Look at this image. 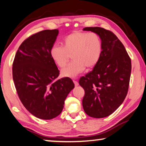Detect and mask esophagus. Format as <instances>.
Segmentation results:
<instances>
[{"label": "esophagus", "instance_id": "obj_1", "mask_svg": "<svg viewBox=\"0 0 146 146\" xmlns=\"http://www.w3.org/2000/svg\"><path fill=\"white\" fill-rule=\"evenodd\" d=\"M73 82H74V83L75 86H78L79 83H78V81H77V80H73Z\"/></svg>", "mask_w": 146, "mask_h": 146}]
</instances>
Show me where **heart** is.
I'll return each mask as SVG.
<instances>
[{
  "mask_svg": "<svg viewBox=\"0 0 146 146\" xmlns=\"http://www.w3.org/2000/svg\"><path fill=\"white\" fill-rule=\"evenodd\" d=\"M62 44L63 46L54 45L50 54L60 68L66 65L71 56L72 62L61 70L64 77H76L85 67H94L102 56V41L96 33L74 31L64 38Z\"/></svg>",
  "mask_w": 146,
  "mask_h": 146,
  "instance_id": "b5f03b06",
  "label": "heart"
}]
</instances>
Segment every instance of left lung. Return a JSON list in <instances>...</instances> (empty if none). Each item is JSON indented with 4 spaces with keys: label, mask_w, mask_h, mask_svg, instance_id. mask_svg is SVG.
Listing matches in <instances>:
<instances>
[{
    "label": "left lung",
    "mask_w": 146,
    "mask_h": 146,
    "mask_svg": "<svg viewBox=\"0 0 146 146\" xmlns=\"http://www.w3.org/2000/svg\"><path fill=\"white\" fill-rule=\"evenodd\" d=\"M83 30L96 33L103 45L102 56L90 72L79 80L85 90L83 109L90 117L102 118L113 113L127 96L131 60L125 47L111 31L100 27Z\"/></svg>",
    "instance_id": "8db88e82"
}]
</instances>
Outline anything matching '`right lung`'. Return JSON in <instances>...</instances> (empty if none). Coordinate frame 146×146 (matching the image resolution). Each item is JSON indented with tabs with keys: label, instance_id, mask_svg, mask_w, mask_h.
<instances>
[{
	"label": "right lung",
	"instance_id": "1",
	"mask_svg": "<svg viewBox=\"0 0 146 146\" xmlns=\"http://www.w3.org/2000/svg\"><path fill=\"white\" fill-rule=\"evenodd\" d=\"M58 30H45L28 37L13 62V80L19 99L33 116L51 120L61 113L74 84L69 78L57 80L59 70L50 51Z\"/></svg>",
	"mask_w": 146,
	"mask_h": 146
}]
</instances>
